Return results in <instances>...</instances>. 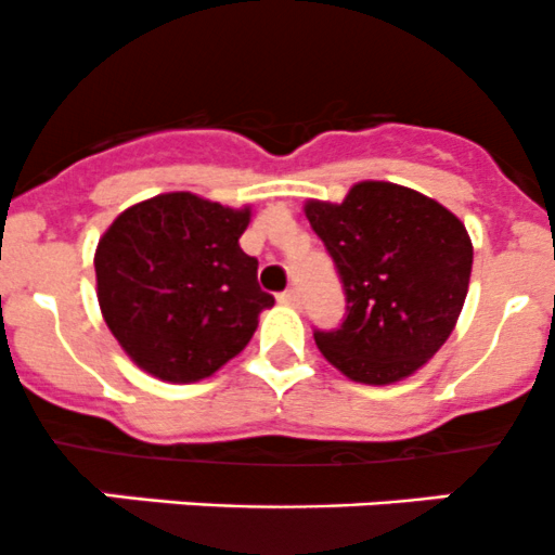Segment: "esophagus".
Here are the masks:
<instances>
[{
  "mask_svg": "<svg viewBox=\"0 0 555 555\" xmlns=\"http://www.w3.org/2000/svg\"><path fill=\"white\" fill-rule=\"evenodd\" d=\"M280 301H285V305H299V291L296 288H285L283 294H280Z\"/></svg>",
  "mask_w": 555,
  "mask_h": 555,
  "instance_id": "1",
  "label": "esophagus"
}]
</instances>
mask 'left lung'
Instances as JSON below:
<instances>
[{"instance_id": "1", "label": "left lung", "mask_w": 555, "mask_h": 555, "mask_svg": "<svg viewBox=\"0 0 555 555\" xmlns=\"http://www.w3.org/2000/svg\"><path fill=\"white\" fill-rule=\"evenodd\" d=\"M307 221L345 291L337 328H312L350 380L388 386L451 337L466 299L472 243L451 210L413 189L366 180L343 205L307 202Z\"/></svg>"}]
</instances>
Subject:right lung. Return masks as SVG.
<instances>
[{"mask_svg":"<svg viewBox=\"0 0 555 555\" xmlns=\"http://www.w3.org/2000/svg\"><path fill=\"white\" fill-rule=\"evenodd\" d=\"M250 210L194 194L129 207L99 240L96 296L120 348L145 372L194 383L221 370L275 305L240 248Z\"/></svg>","mask_w":555,"mask_h":555,"instance_id":"obj_1","label":"right lung"}]
</instances>
